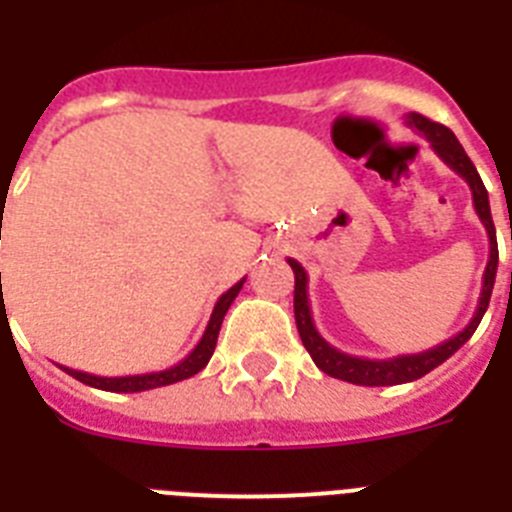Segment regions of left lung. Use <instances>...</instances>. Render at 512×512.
I'll use <instances>...</instances> for the list:
<instances>
[{
  "label": "left lung",
  "mask_w": 512,
  "mask_h": 512,
  "mask_svg": "<svg viewBox=\"0 0 512 512\" xmlns=\"http://www.w3.org/2000/svg\"><path fill=\"white\" fill-rule=\"evenodd\" d=\"M405 125L424 135L429 146L434 149V154L442 159V162L450 167L453 172H458L463 180L471 188V196H474V209L479 214L481 225L487 230L489 238V259L487 269H484V280H481V295L479 303H476V311L471 316V322L460 329L458 335H453L450 340L439 342L434 348L421 350V353H411V356H395V358H361L350 356V353H342L335 345H329L319 329L314 324V316H311V303H308V274L301 264L295 259H287V264L293 266L295 274V324H298V335H301L303 345H306L308 356L314 358V363L324 374L329 377L342 379V382L361 384V387H390V384H405L416 382L424 374H429L432 369H437L439 363H445L447 358L453 356L455 350L463 348L468 342V337L474 335L476 327H479L481 316L487 314L489 298H492L494 277H497V261H500V253H497V235H494V222L492 211H489V196L487 188L481 183L479 172H476L474 162L468 159V154L463 151L460 141L455 138V133L439 122L426 120L424 114L408 112L405 114ZM512 240V230H510Z\"/></svg>",
  "instance_id": "8db88e82"
}]
</instances>
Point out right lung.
Returning <instances> with one entry per match:
<instances>
[{
  "mask_svg": "<svg viewBox=\"0 0 512 512\" xmlns=\"http://www.w3.org/2000/svg\"><path fill=\"white\" fill-rule=\"evenodd\" d=\"M0 232H2V219H0ZM243 282H246V277H243L240 282H235V285H232L227 293L219 295V301L214 303L211 319H209V324H206L204 335H201L198 345L190 350L183 361H177L175 366H170V369L149 371V374H130V377H96V374H88V371L67 369V366H59V363L57 366L62 371H67L70 377L78 379V382L88 384V387H96V390H104V392H146V390H156V387H167V384L183 382V379L198 374V371L204 369L206 363H209L211 353H214V348H217V337H219V327H222V319H225L230 303L235 301V295L240 293Z\"/></svg>",
  "mask_w": 512,
  "mask_h": 512,
  "instance_id": "1",
  "label": "right lung"
}]
</instances>
